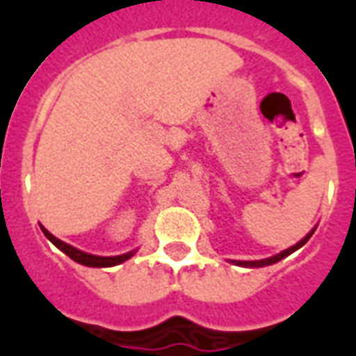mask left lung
Here are the masks:
<instances>
[{
    "mask_svg": "<svg viewBox=\"0 0 356 356\" xmlns=\"http://www.w3.org/2000/svg\"><path fill=\"white\" fill-rule=\"evenodd\" d=\"M312 233H314V229H312V232L308 233V235H306L305 238H302V241H298V243L295 244V246H291V248H287V250L280 252L278 256L268 257V259H261V261H237V263H238V265H243V267H265V265H273V263L280 261V259L287 257V256H289V254H293V252H295V250H298V248H300L302 244L308 243V238L312 237Z\"/></svg>",
    "mask_w": 356,
    "mask_h": 356,
    "instance_id": "8db88e82",
    "label": "left lung"
}]
</instances>
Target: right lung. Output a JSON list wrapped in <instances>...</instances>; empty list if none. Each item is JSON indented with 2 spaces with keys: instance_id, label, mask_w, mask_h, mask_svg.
<instances>
[{
  "instance_id": "obj_1",
  "label": "right lung",
  "mask_w": 356,
  "mask_h": 356,
  "mask_svg": "<svg viewBox=\"0 0 356 356\" xmlns=\"http://www.w3.org/2000/svg\"><path fill=\"white\" fill-rule=\"evenodd\" d=\"M40 229H42V233H44L46 237L50 238L51 243L58 246L59 250L65 252L67 256L70 257V259H74L76 263H81V265H86V267H113V265H119V263L127 261L134 252H129V254H123V256H113V257H100V256H91V254H86V252L78 250V248H74V246H70V244L63 243V241H59V238H56L54 235H51L48 229H44V227L40 226Z\"/></svg>"
}]
</instances>
